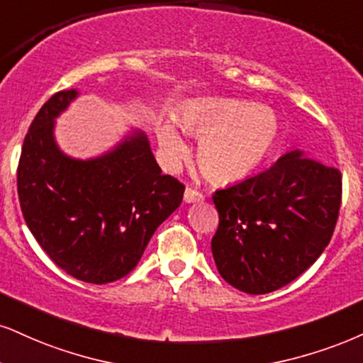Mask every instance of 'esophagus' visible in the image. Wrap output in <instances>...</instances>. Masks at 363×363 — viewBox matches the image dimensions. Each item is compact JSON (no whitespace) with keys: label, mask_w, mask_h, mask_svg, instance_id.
Segmentation results:
<instances>
[{"label":"esophagus","mask_w":363,"mask_h":363,"mask_svg":"<svg viewBox=\"0 0 363 363\" xmlns=\"http://www.w3.org/2000/svg\"><path fill=\"white\" fill-rule=\"evenodd\" d=\"M183 199H185L186 203H194V202H202V200L205 199V195L202 194V191L186 186L185 194H183Z\"/></svg>","instance_id":"esophagus-1"}]
</instances>
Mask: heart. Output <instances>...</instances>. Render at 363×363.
I'll return each mask as SVG.
<instances>
[{
	"instance_id": "b5f03b06",
	"label": "heart",
	"mask_w": 363,
	"mask_h": 363,
	"mask_svg": "<svg viewBox=\"0 0 363 363\" xmlns=\"http://www.w3.org/2000/svg\"><path fill=\"white\" fill-rule=\"evenodd\" d=\"M178 124L200 136V168L208 178L229 183L247 177L267 158L279 141V121L271 109L250 101L222 99L183 109ZM163 158L169 167L186 153V145L173 124L158 133Z\"/></svg>"
}]
</instances>
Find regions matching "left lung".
I'll use <instances>...</instances> for the list:
<instances>
[{"label":"left lung","mask_w":363,"mask_h":363,"mask_svg":"<svg viewBox=\"0 0 363 363\" xmlns=\"http://www.w3.org/2000/svg\"><path fill=\"white\" fill-rule=\"evenodd\" d=\"M218 227L212 237L217 269L230 286L266 294L289 284L332 240L342 203V173L284 155L256 177L212 196Z\"/></svg>","instance_id":"left-lung-1"}]
</instances>
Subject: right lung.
I'll use <instances>...</instances> for the list:
<instances>
[{
	"label": "right lung",
	"instance_id": "right-lung-1",
	"mask_svg": "<svg viewBox=\"0 0 363 363\" xmlns=\"http://www.w3.org/2000/svg\"><path fill=\"white\" fill-rule=\"evenodd\" d=\"M75 96L53 94L31 121L18 161V199L31 234L60 269L107 284L136 267L160 223L182 203L185 185L161 173L143 133L96 160L60 153L53 119Z\"/></svg>",
	"mask_w": 363,
	"mask_h": 363
}]
</instances>
